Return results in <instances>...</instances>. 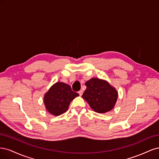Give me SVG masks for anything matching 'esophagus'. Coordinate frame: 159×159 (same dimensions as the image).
I'll use <instances>...</instances> for the list:
<instances>
[{
    "instance_id": "obj_1",
    "label": "esophagus",
    "mask_w": 159,
    "mask_h": 159,
    "mask_svg": "<svg viewBox=\"0 0 159 159\" xmlns=\"http://www.w3.org/2000/svg\"><path fill=\"white\" fill-rule=\"evenodd\" d=\"M78 93H79V95H80V96L82 95V94H83V90H80V91H78Z\"/></svg>"
}]
</instances>
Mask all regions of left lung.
<instances>
[{
    "mask_svg": "<svg viewBox=\"0 0 159 159\" xmlns=\"http://www.w3.org/2000/svg\"><path fill=\"white\" fill-rule=\"evenodd\" d=\"M87 87L82 98L94 111L105 113L113 109L118 98V92L106 80L91 78L85 82Z\"/></svg>",
    "mask_w": 159,
    "mask_h": 159,
    "instance_id": "left-lung-1",
    "label": "left lung"
}]
</instances>
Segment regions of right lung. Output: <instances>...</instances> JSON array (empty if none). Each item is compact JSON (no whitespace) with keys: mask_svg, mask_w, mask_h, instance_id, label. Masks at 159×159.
Returning <instances> with one entry per match:
<instances>
[{"mask_svg":"<svg viewBox=\"0 0 159 159\" xmlns=\"http://www.w3.org/2000/svg\"><path fill=\"white\" fill-rule=\"evenodd\" d=\"M78 96L79 94L72 91L68 84L56 82L45 93L44 103L48 111L58 116L68 111L71 101Z\"/></svg>","mask_w":159,"mask_h":159,"instance_id":"obj_1","label":"right lung"}]
</instances>
